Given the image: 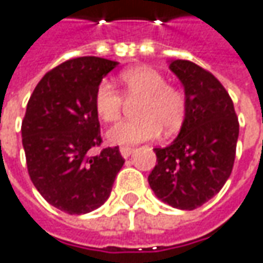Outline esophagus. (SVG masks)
I'll list each match as a JSON object with an SVG mask.
<instances>
[{
    "label": "esophagus",
    "instance_id": "obj_1",
    "mask_svg": "<svg viewBox=\"0 0 263 263\" xmlns=\"http://www.w3.org/2000/svg\"><path fill=\"white\" fill-rule=\"evenodd\" d=\"M119 151H121V156H122L123 159H128V157L132 154L134 148H132V147H121Z\"/></svg>",
    "mask_w": 263,
    "mask_h": 263
}]
</instances>
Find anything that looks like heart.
<instances>
[{"label": "heart", "instance_id": "b5f03b06", "mask_svg": "<svg viewBox=\"0 0 263 263\" xmlns=\"http://www.w3.org/2000/svg\"><path fill=\"white\" fill-rule=\"evenodd\" d=\"M123 95L141 99L137 116L140 119L123 121L112 126L106 137L115 145H135L153 140L161 132H176L186 116V97L182 90L168 86L159 71L149 67L125 69L119 76ZM123 97L110 83L103 81L96 88L95 109L103 122H115L122 112Z\"/></svg>", "mask_w": 263, "mask_h": 263}]
</instances>
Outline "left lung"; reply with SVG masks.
<instances>
[{
    "label": "left lung",
    "mask_w": 263,
    "mask_h": 263,
    "mask_svg": "<svg viewBox=\"0 0 263 263\" xmlns=\"http://www.w3.org/2000/svg\"><path fill=\"white\" fill-rule=\"evenodd\" d=\"M168 68L185 88L186 116L175 141L154 148L157 164L148 183L164 204L191 211L230 177L239 121L230 96L211 72L185 59L172 61Z\"/></svg>",
    "instance_id": "left-lung-1"
}]
</instances>
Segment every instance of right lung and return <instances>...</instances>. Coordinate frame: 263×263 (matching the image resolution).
<instances>
[{
  "label": "right lung",
  "instance_id": "obj_1",
  "mask_svg": "<svg viewBox=\"0 0 263 263\" xmlns=\"http://www.w3.org/2000/svg\"><path fill=\"white\" fill-rule=\"evenodd\" d=\"M116 61L81 57L50 69L29 99L22 123L29 176L52 206L67 214H87L106 202L125 160L119 147L97 156L100 123L96 88Z\"/></svg>",
  "mask_w": 263,
  "mask_h": 263
}]
</instances>
